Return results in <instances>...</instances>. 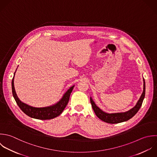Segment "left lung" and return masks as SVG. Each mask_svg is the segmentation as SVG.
Instances as JSON below:
<instances>
[{
    "label": "left lung",
    "instance_id": "1",
    "mask_svg": "<svg viewBox=\"0 0 157 157\" xmlns=\"http://www.w3.org/2000/svg\"><path fill=\"white\" fill-rule=\"evenodd\" d=\"M144 90L143 92L138 100V103H136V106L133 107L130 110L125 112V113H106L104 111H103L101 109H100L94 103L92 98L90 97V103L92 105V107L96 114V116L101 121H104L105 122L108 123V124H118L121 122H123L125 121H127L131 118H132L140 110L143 101L144 100V97H145V93H146V84H145V81L144 79Z\"/></svg>",
    "mask_w": 157,
    "mask_h": 157
}]
</instances>
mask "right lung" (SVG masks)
<instances>
[{
	"mask_svg": "<svg viewBox=\"0 0 157 157\" xmlns=\"http://www.w3.org/2000/svg\"><path fill=\"white\" fill-rule=\"evenodd\" d=\"M15 73V72H14ZM74 86L71 87L63 95L61 100L56 104L44 108H35L29 106L21 102L16 94L14 87V76L11 81V89L13 96L20 109L28 116L40 120H49L59 116L64 110L68 103L70 94L73 89Z\"/></svg>",
	"mask_w": 157,
	"mask_h": 157,
	"instance_id": "1",
	"label": "right lung"
}]
</instances>
